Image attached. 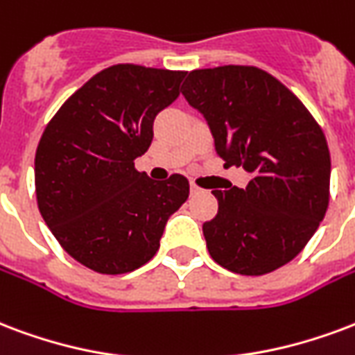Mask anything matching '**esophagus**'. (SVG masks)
I'll use <instances>...</instances> for the list:
<instances>
[{
    "label": "esophagus",
    "instance_id": "34e87169",
    "mask_svg": "<svg viewBox=\"0 0 355 355\" xmlns=\"http://www.w3.org/2000/svg\"><path fill=\"white\" fill-rule=\"evenodd\" d=\"M191 193L198 194V193H202V189H200L198 185H196V183H191Z\"/></svg>",
    "mask_w": 355,
    "mask_h": 355
}]
</instances>
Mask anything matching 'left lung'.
Segmentation results:
<instances>
[{
	"label": "left lung",
	"instance_id": "obj_1",
	"mask_svg": "<svg viewBox=\"0 0 355 355\" xmlns=\"http://www.w3.org/2000/svg\"><path fill=\"white\" fill-rule=\"evenodd\" d=\"M181 93L204 114L226 164L250 174L247 189L211 191L218 209L202 230L213 260L250 277L294 260L329 204L331 157L322 127L258 67L191 71Z\"/></svg>",
	"mask_w": 355,
	"mask_h": 355
}]
</instances>
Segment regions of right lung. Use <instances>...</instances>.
<instances>
[{
    "label": "right lung",
    "instance_id": "add662e5",
    "mask_svg": "<svg viewBox=\"0 0 355 355\" xmlns=\"http://www.w3.org/2000/svg\"><path fill=\"white\" fill-rule=\"evenodd\" d=\"M185 74L108 67L67 98L39 140V211L67 254L97 273L121 275L149 262L168 217L189 198L185 175L155 181L135 168Z\"/></svg>",
    "mask_w": 355,
    "mask_h": 355
}]
</instances>
